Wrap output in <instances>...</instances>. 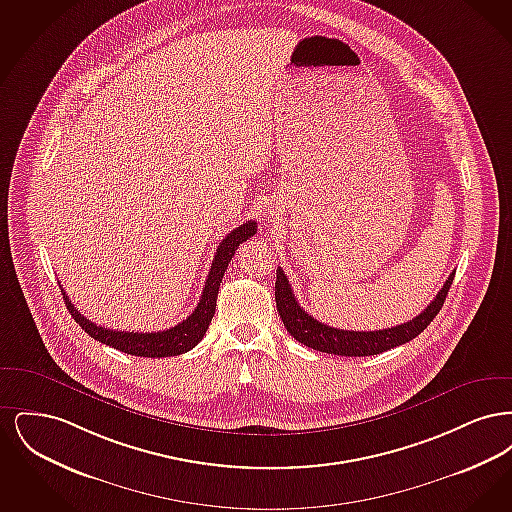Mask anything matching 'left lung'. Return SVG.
Masks as SVG:
<instances>
[{
  "label": "left lung",
  "mask_w": 512,
  "mask_h": 512,
  "mask_svg": "<svg viewBox=\"0 0 512 512\" xmlns=\"http://www.w3.org/2000/svg\"><path fill=\"white\" fill-rule=\"evenodd\" d=\"M455 270L445 280L443 288L439 290L434 301L413 320L397 324L386 330H372V332H353V330H340L332 328L324 322H318L317 318L307 315L303 307L297 303L292 292V286L284 274L282 268L276 270V286L274 297L280 318L290 332V336L322 353H334L341 357H368L378 355L397 345H403L407 341L416 338L434 318L438 317L439 309L443 307V301L453 284Z\"/></svg>",
  "instance_id": "left-lung-1"
}]
</instances>
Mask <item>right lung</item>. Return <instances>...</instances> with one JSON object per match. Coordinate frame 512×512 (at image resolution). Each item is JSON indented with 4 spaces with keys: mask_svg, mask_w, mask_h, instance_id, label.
<instances>
[{
    "mask_svg": "<svg viewBox=\"0 0 512 512\" xmlns=\"http://www.w3.org/2000/svg\"><path fill=\"white\" fill-rule=\"evenodd\" d=\"M257 234V222L255 220H247L244 224H240L238 228H234L222 242L219 249L215 253L213 265L209 270L205 288L199 297V303L194 309V313L186 320L178 322L176 326H172L169 330L163 332H124V330H109L94 324L92 320L80 315L76 311L73 303L69 301V295L65 290L63 299L67 303L69 313L73 315L74 320L82 326V330L92 336L94 340L101 341L109 347H115L122 353L128 355H136V357H174V355H182L190 349H194L199 341L203 340L211 320L215 317V309H217V295H219L220 282L222 276L228 268V263L232 261L238 245L249 240L251 236Z\"/></svg>",
    "mask_w": 512,
    "mask_h": 512,
    "instance_id": "right-lung-1",
    "label": "right lung"
}]
</instances>
